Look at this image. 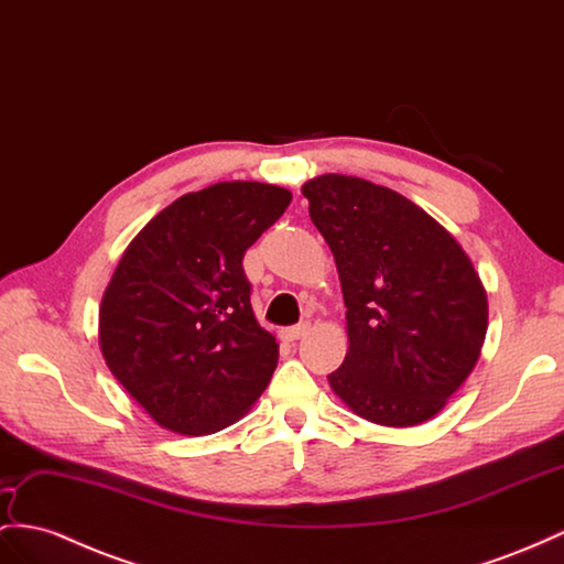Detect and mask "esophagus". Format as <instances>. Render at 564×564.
Here are the masks:
<instances>
[{"label":"esophagus","mask_w":564,"mask_h":564,"mask_svg":"<svg viewBox=\"0 0 564 564\" xmlns=\"http://www.w3.org/2000/svg\"><path fill=\"white\" fill-rule=\"evenodd\" d=\"M307 330H310V324H307V322H305V324H297V326L285 328V330H283V338H285L288 343H293V340H300L302 336H307Z\"/></svg>","instance_id":"34e87169"}]
</instances>
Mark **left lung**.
<instances>
[{
  "label": "left lung",
  "instance_id": "8db88e82",
  "mask_svg": "<svg viewBox=\"0 0 564 564\" xmlns=\"http://www.w3.org/2000/svg\"><path fill=\"white\" fill-rule=\"evenodd\" d=\"M336 259L350 348L328 373L357 416L416 426L465 383L488 328L486 288L453 234L391 187L343 173L302 185Z\"/></svg>",
  "mask_w": 564,
  "mask_h": 564
}]
</instances>
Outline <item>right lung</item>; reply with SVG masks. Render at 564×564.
<instances>
[{"label":"right lung","instance_id":"right-lung-1","mask_svg":"<svg viewBox=\"0 0 564 564\" xmlns=\"http://www.w3.org/2000/svg\"><path fill=\"white\" fill-rule=\"evenodd\" d=\"M291 199L271 183H214L171 202L126 248L99 305V348L162 429L221 431L269 386L279 343L252 312L242 257Z\"/></svg>","mask_w":564,"mask_h":564}]
</instances>
